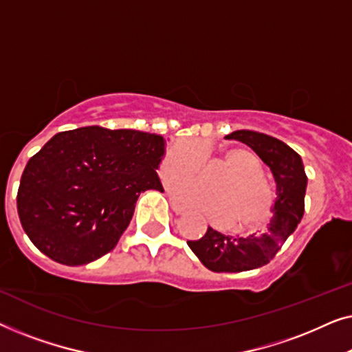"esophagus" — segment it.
I'll list each match as a JSON object with an SVG mask.
<instances>
[{"label": "esophagus", "instance_id": "34e87169", "mask_svg": "<svg viewBox=\"0 0 352 352\" xmlns=\"http://www.w3.org/2000/svg\"><path fill=\"white\" fill-rule=\"evenodd\" d=\"M170 204H171V208H173V211H175L176 214H182L186 211V208L182 205H179L177 204V201H175L173 199H170Z\"/></svg>", "mask_w": 352, "mask_h": 352}]
</instances>
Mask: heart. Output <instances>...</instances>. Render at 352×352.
<instances>
[{"label": "heart", "mask_w": 352, "mask_h": 352, "mask_svg": "<svg viewBox=\"0 0 352 352\" xmlns=\"http://www.w3.org/2000/svg\"><path fill=\"white\" fill-rule=\"evenodd\" d=\"M221 160L229 175L221 176L211 190L194 181H177L170 189L181 204L204 211L211 219L221 221L226 229L253 232L271 221L276 208V192L264 179L261 158L248 147H228ZM204 163V151L194 139H182L168 148L160 163L163 182L190 179Z\"/></svg>", "instance_id": "b5f03b06"}]
</instances>
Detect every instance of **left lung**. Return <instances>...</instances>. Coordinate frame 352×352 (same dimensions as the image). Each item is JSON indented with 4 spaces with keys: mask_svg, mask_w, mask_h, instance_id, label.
I'll return each instance as SVG.
<instances>
[{
    "mask_svg": "<svg viewBox=\"0 0 352 352\" xmlns=\"http://www.w3.org/2000/svg\"><path fill=\"white\" fill-rule=\"evenodd\" d=\"M226 139L247 144L269 166L276 181L274 214L263 234L232 237L208 228L199 240H187V245L210 271H252L271 261L295 232L305 213L307 176L301 157L280 139L248 129L230 133Z\"/></svg>",
    "mask_w": 352,
    "mask_h": 352,
    "instance_id": "8db88e82",
    "label": "left lung"
}]
</instances>
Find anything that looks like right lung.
<instances>
[{"instance_id": "obj_1", "label": "right lung", "mask_w": 352, "mask_h": 352, "mask_svg": "<svg viewBox=\"0 0 352 352\" xmlns=\"http://www.w3.org/2000/svg\"><path fill=\"white\" fill-rule=\"evenodd\" d=\"M166 139L136 129L76 128L57 133L28 160L17 192L33 245L67 266L115 248L139 195L163 190L158 166Z\"/></svg>"}]
</instances>
